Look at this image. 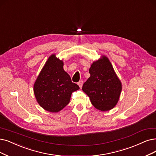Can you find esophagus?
Here are the masks:
<instances>
[{"label":"esophagus","instance_id":"esophagus-1","mask_svg":"<svg viewBox=\"0 0 156 156\" xmlns=\"http://www.w3.org/2000/svg\"><path fill=\"white\" fill-rule=\"evenodd\" d=\"M77 84L79 86L80 88H82V86H83V80H79V81L78 82V83H77Z\"/></svg>","mask_w":156,"mask_h":156}]
</instances>
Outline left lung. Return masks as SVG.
I'll return each instance as SVG.
<instances>
[{
    "label": "left lung",
    "instance_id": "left-lung-1",
    "mask_svg": "<svg viewBox=\"0 0 156 156\" xmlns=\"http://www.w3.org/2000/svg\"><path fill=\"white\" fill-rule=\"evenodd\" d=\"M89 73L90 77L83 84V91L97 109L106 111L113 109L119 99L122 84L110 61L103 56L93 62Z\"/></svg>",
    "mask_w": 156,
    "mask_h": 156
}]
</instances>
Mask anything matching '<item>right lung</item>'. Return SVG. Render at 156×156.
Returning a JSON list of instances; mask_svg holds the SVG:
<instances>
[{
  "instance_id": "1",
  "label": "right lung",
  "mask_w": 156,
  "mask_h": 156,
  "mask_svg": "<svg viewBox=\"0 0 156 156\" xmlns=\"http://www.w3.org/2000/svg\"><path fill=\"white\" fill-rule=\"evenodd\" d=\"M79 89L63 70V61L55 55L48 59L34 85L37 101L43 109L52 113L63 109L69 103L72 92Z\"/></svg>"
}]
</instances>
